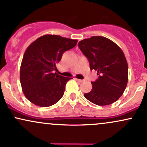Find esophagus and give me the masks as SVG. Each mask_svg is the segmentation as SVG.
Listing matches in <instances>:
<instances>
[{
  "label": "esophagus",
  "mask_w": 147,
  "mask_h": 147,
  "mask_svg": "<svg viewBox=\"0 0 147 147\" xmlns=\"http://www.w3.org/2000/svg\"><path fill=\"white\" fill-rule=\"evenodd\" d=\"M76 80L77 82H78V83H81V82H83V80L78 79V78H76Z\"/></svg>",
  "instance_id": "esophagus-1"
}]
</instances>
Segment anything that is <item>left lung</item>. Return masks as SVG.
<instances>
[{"instance_id":"left-lung-1","label":"left lung","mask_w":147,"mask_h":147,"mask_svg":"<svg viewBox=\"0 0 147 147\" xmlns=\"http://www.w3.org/2000/svg\"><path fill=\"white\" fill-rule=\"evenodd\" d=\"M86 57L90 69L97 71L98 78L92 83V90L84 97L94 105H111L120 98L128 80L125 57L115 42L102 36H92L78 42Z\"/></svg>"}]
</instances>
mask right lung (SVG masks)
I'll return each instance as SVG.
<instances>
[{"mask_svg":"<svg viewBox=\"0 0 147 147\" xmlns=\"http://www.w3.org/2000/svg\"><path fill=\"white\" fill-rule=\"evenodd\" d=\"M77 42L60 36L45 35L28 47L20 67V82L30 102L47 107L62 97L66 84L71 78L54 71L64 52L74 48Z\"/></svg>","mask_w":147,"mask_h":147,"instance_id":"right-lung-1","label":"right lung"}]
</instances>
